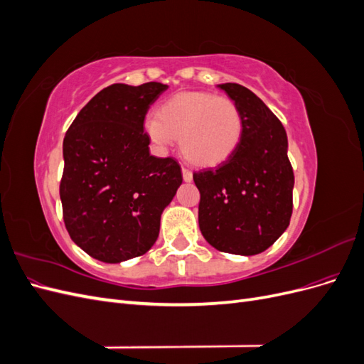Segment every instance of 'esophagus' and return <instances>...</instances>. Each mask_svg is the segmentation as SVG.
Instances as JSON below:
<instances>
[{
    "label": "esophagus",
    "instance_id": "1",
    "mask_svg": "<svg viewBox=\"0 0 364 364\" xmlns=\"http://www.w3.org/2000/svg\"><path fill=\"white\" fill-rule=\"evenodd\" d=\"M182 176L185 182H191L193 181V173L188 168H182Z\"/></svg>",
    "mask_w": 364,
    "mask_h": 364
}]
</instances>
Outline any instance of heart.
<instances>
[{
    "instance_id": "b5f03b06",
    "label": "heart",
    "mask_w": 364,
    "mask_h": 364,
    "mask_svg": "<svg viewBox=\"0 0 364 364\" xmlns=\"http://www.w3.org/2000/svg\"><path fill=\"white\" fill-rule=\"evenodd\" d=\"M146 132L159 149L179 138L183 158L199 167H214L234 155L243 138V117L229 98L206 92H182L162 103L146 119Z\"/></svg>"
}]
</instances>
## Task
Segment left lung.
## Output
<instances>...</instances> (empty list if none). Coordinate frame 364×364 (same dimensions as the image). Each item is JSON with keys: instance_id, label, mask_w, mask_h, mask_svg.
I'll return each mask as SVG.
<instances>
[{"instance_id": "8db88e82", "label": "left lung", "mask_w": 364, "mask_h": 364, "mask_svg": "<svg viewBox=\"0 0 364 364\" xmlns=\"http://www.w3.org/2000/svg\"><path fill=\"white\" fill-rule=\"evenodd\" d=\"M240 109L243 138L215 168L193 174L200 191L199 226L209 245L235 255L269 249L290 225L294 174L281 121L247 87L218 85Z\"/></svg>"}]
</instances>
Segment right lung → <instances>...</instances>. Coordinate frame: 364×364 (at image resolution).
I'll return each instance as SVG.
<instances>
[{
  "label": "right lung",
  "mask_w": 364,
  "mask_h": 364,
  "mask_svg": "<svg viewBox=\"0 0 364 364\" xmlns=\"http://www.w3.org/2000/svg\"><path fill=\"white\" fill-rule=\"evenodd\" d=\"M167 85L114 83L94 95L63 139L60 200L74 243L117 264L144 253L182 183L173 158L150 155L144 118Z\"/></svg>",
  "instance_id": "1"
}]
</instances>
